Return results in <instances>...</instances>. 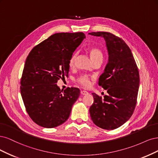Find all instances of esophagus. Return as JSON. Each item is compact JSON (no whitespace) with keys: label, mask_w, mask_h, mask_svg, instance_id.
Masks as SVG:
<instances>
[{"label":"esophagus","mask_w":158,"mask_h":158,"mask_svg":"<svg viewBox=\"0 0 158 158\" xmlns=\"http://www.w3.org/2000/svg\"><path fill=\"white\" fill-rule=\"evenodd\" d=\"M81 94H83V95H86V94H89V93L87 92V91H86V90H81Z\"/></svg>","instance_id":"esophagus-1"}]
</instances>
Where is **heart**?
Wrapping results in <instances>:
<instances>
[{"mask_svg":"<svg viewBox=\"0 0 158 158\" xmlns=\"http://www.w3.org/2000/svg\"><path fill=\"white\" fill-rule=\"evenodd\" d=\"M89 54H90V56L91 59H92V60H94L95 58H96L98 56H102L100 50L99 49H98L97 48L92 47V48H89ZM76 56H77V53H74L72 56V57L70 58L69 61V65L70 66V67H72V66L73 65ZM77 82L79 84H81V85H83V86H86V87L89 86L90 83L88 76H86V75H81L80 77H79L77 79Z\"/></svg>","mask_w":158,"mask_h":158,"instance_id":"1","label":"heart"}]
</instances>
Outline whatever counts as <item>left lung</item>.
Instances as JSON below:
<instances>
[{
	"mask_svg": "<svg viewBox=\"0 0 158 158\" xmlns=\"http://www.w3.org/2000/svg\"><path fill=\"white\" fill-rule=\"evenodd\" d=\"M89 34L104 38L108 53V64L98 81L108 94L103 99L92 94L94 103L89 109L90 118L100 128L113 130L123 125L133 113L140 83L138 68L123 40L108 32Z\"/></svg>",
	"mask_w": 158,
	"mask_h": 158,
	"instance_id": "obj_1",
	"label": "left lung"
}]
</instances>
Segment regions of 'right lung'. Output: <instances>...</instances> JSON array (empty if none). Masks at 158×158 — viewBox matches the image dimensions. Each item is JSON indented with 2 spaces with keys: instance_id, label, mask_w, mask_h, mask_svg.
Masks as SVG:
<instances>
[{
  "instance_id": "1",
  "label": "right lung",
  "mask_w": 158,
  "mask_h": 158,
  "mask_svg": "<svg viewBox=\"0 0 158 158\" xmlns=\"http://www.w3.org/2000/svg\"><path fill=\"white\" fill-rule=\"evenodd\" d=\"M84 39L85 35L81 32L56 33L29 54L20 91L29 115L37 125L54 128L69 118L80 90L72 87L61 90L56 83L68 76L69 59Z\"/></svg>"
}]
</instances>
